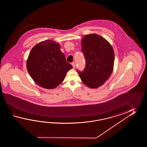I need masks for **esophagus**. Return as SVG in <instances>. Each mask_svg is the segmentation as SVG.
I'll list each match as a JSON object with an SVG mask.
<instances>
[{"label": "esophagus", "mask_w": 147, "mask_h": 147, "mask_svg": "<svg viewBox=\"0 0 147 147\" xmlns=\"http://www.w3.org/2000/svg\"><path fill=\"white\" fill-rule=\"evenodd\" d=\"M71 65H72V67H73V68H75V63L74 62L71 63Z\"/></svg>", "instance_id": "34e87169"}]
</instances>
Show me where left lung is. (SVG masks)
<instances>
[{
	"instance_id": "1",
	"label": "left lung",
	"mask_w": 147,
	"mask_h": 147,
	"mask_svg": "<svg viewBox=\"0 0 147 147\" xmlns=\"http://www.w3.org/2000/svg\"><path fill=\"white\" fill-rule=\"evenodd\" d=\"M81 51L86 59L82 72L78 71L83 83L90 88H98L109 78L113 69L115 53L106 39L96 34H86L81 40Z\"/></svg>"
}]
</instances>
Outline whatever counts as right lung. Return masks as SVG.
I'll list each match as a JSON object with an SVG mask.
<instances>
[{
	"label": "right lung",
	"instance_id": "obj_1",
	"mask_svg": "<svg viewBox=\"0 0 147 147\" xmlns=\"http://www.w3.org/2000/svg\"><path fill=\"white\" fill-rule=\"evenodd\" d=\"M27 69L34 81L41 87L52 89L63 81L72 66L66 61L59 44L46 40L32 48L27 60Z\"/></svg>",
	"mask_w": 147,
	"mask_h": 147
}]
</instances>
